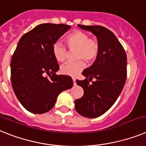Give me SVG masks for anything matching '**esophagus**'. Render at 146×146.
I'll list each match as a JSON object with an SVG mask.
<instances>
[{"instance_id": "obj_1", "label": "esophagus", "mask_w": 146, "mask_h": 146, "mask_svg": "<svg viewBox=\"0 0 146 146\" xmlns=\"http://www.w3.org/2000/svg\"><path fill=\"white\" fill-rule=\"evenodd\" d=\"M73 84H74V85H76V82L75 78H73Z\"/></svg>"}]
</instances>
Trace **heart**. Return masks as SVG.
<instances>
[{
	"mask_svg": "<svg viewBox=\"0 0 146 146\" xmlns=\"http://www.w3.org/2000/svg\"><path fill=\"white\" fill-rule=\"evenodd\" d=\"M64 42L68 50H76V62L65 64L61 67V73L70 76H76L85 67V63H93L96 60L100 52V43L96 38L90 37L86 32L76 29L67 35ZM52 56L56 62L62 63L67 57V50L64 46L56 43L52 45Z\"/></svg>",
	"mask_w": 146,
	"mask_h": 146,
	"instance_id": "1",
	"label": "heart"
}]
</instances>
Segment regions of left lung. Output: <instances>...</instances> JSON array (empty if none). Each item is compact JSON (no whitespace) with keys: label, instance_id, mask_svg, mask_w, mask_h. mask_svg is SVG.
<instances>
[{"label":"left lung","instance_id":"8db88e82","mask_svg":"<svg viewBox=\"0 0 146 146\" xmlns=\"http://www.w3.org/2000/svg\"><path fill=\"white\" fill-rule=\"evenodd\" d=\"M78 26L97 36L100 52L94 64L82 72L86 79L76 80L84 94L75 100V108L83 117L96 118L112 107L123 89L127 78V56L121 43L108 29L99 25ZM93 78L95 81L90 85Z\"/></svg>","mask_w":146,"mask_h":146}]
</instances>
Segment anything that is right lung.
Wrapping results in <instances>:
<instances>
[{
	"label": "right lung",
	"mask_w": 146,
	"mask_h": 146,
	"mask_svg": "<svg viewBox=\"0 0 146 146\" xmlns=\"http://www.w3.org/2000/svg\"><path fill=\"white\" fill-rule=\"evenodd\" d=\"M70 28L63 24H39L17 45L11 60V82L16 97L29 112H48L58 94L73 86L70 76L56 73L59 66L52 52V45Z\"/></svg>",
	"instance_id": "right-lung-1"
}]
</instances>
